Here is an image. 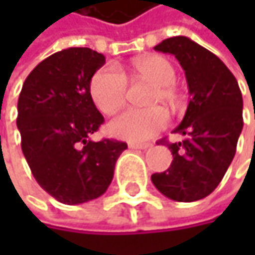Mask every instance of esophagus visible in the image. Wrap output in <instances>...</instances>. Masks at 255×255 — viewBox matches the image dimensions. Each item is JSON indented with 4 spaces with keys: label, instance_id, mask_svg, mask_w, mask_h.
<instances>
[{
    "label": "esophagus",
    "instance_id": "esophagus-1",
    "mask_svg": "<svg viewBox=\"0 0 255 255\" xmlns=\"http://www.w3.org/2000/svg\"><path fill=\"white\" fill-rule=\"evenodd\" d=\"M128 147L129 149H147V147H150V143H144V144H141V143H128Z\"/></svg>",
    "mask_w": 255,
    "mask_h": 255
}]
</instances>
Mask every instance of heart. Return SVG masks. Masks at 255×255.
<instances>
[{
	"instance_id": "b5f03b06",
	"label": "heart",
	"mask_w": 255,
	"mask_h": 255,
	"mask_svg": "<svg viewBox=\"0 0 255 255\" xmlns=\"http://www.w3.org/2000/svg\"><path fill=\"white\" fill-rule=\"evenodd\" d=\"M134 69L141 78L158 85L153 100H170L173 96L171 85L176 81L173 65L162 56H146L134 62ZM128 79L117 66L99 69L90 82V93L96 106L106 115L115 114L127 99ZM168 126V114L162 108L127 109L111 124L112 135L131 143H144L159 134Z\"/></svg>"
}]
</instances>
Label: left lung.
Returning a JSON list of instances; mask_svg holds the SVG:
<instances>
[{"label": "left lung", "instance_id": "left-lung-1", "mask_svg": "<svg viewBox=\"0 0 255 255\" xmlns=\"http://www.w3.org/2000/svg\"><path fill=\"white\" fill-rule=\"evenodd\" d=\"M155 50L177 59L192 97L183 121L173 131L184 140H161L173 153L170 168L150 178L173 201H199L219 186L235 156L244 127L242 94L228 66L190 38H167Z\"/></svg>", "mask_w": 255, "mask_h": 255}]
</instances>
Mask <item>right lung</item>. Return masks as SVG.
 Instances as JSON below:
<instances>
[{"instance_id": "right-lung-1", "label": "right lung", "mask_w": 255, "mask_h": 255, "mask_svg": "<svg viewBox=\"0 0 255 255\" xmlns=\"http://www.w3.org/2000/svg\"><path fill=\"white\" fill-rule=\"evenodd\" d=\"M105 56L71 47L42 60L27 75L17 102L22 152L38 184L62 204H84L102 196L127 143L93 141L103 124L91 93V78Z\"/></svg>"}]
</instances>
